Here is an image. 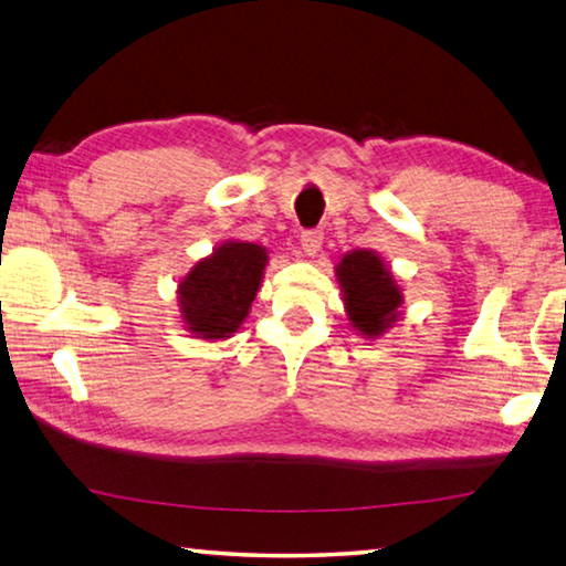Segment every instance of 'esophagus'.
<instances>
[{"instance_id":"esophagus-1","label":"esophagus","mask_w":566,"mask_h":566,"mask_svg":"<svg viewBox=\"0 0 566 566\" xmlns=\"http://www.w3.org/2000/svg\"><path fill=\"white\" fill-rule=\"evenodd\" d=\"M301 248L305 255H315L323 248V231H315V228H311V231H303L301 233Z\"/></svg>"}]
</instances>
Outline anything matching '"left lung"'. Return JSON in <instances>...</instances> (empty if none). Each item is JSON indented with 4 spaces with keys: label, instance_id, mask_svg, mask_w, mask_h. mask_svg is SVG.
I'll return each instance as SVG.
<instances>
[{
    "label": "left lung",
    "instance_id": "8db88e82",
    "mask_svg": "<svg viewBox=\"0 0 566 566\" xmlns=\"http://www.w3.org/2000/svg\"><path fill=\"white\" fill-rule=\"evenodd\" d=\"M343 289V301L355 331L365 338H378L398 321L402 293L380 255L353 251L335 268Z\"/></svg>",
    "mask_w": 566,
    "mask_h": 566
}]
</instances>
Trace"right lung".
Here are the masks:
<instances>
[{
	"instance_id": "1",
	"label": "right lung",
	"mask_w": 566,
	"mask_h": 566,
	"mask_svg": "<svg viewBox=\"0 0 566 566\" xmlns=\"http://www.w3.org/2000/svg\"><path fill=\"white\" fill-rule=\"evenodd\" d=\"M265 263V248L243 241L223 243L198 261L178 285L186 328L206 340L231 338L251 311Z\"/></svg>"
}]
</instances>
